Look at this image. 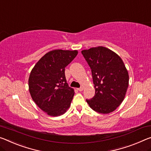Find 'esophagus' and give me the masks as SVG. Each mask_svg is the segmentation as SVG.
Listing matches in <instances>:
<instances>
[{"instance_id": "34e87169", "label": "esophagus", "mask_w": 151, "mask_h": 151, "mask_svg": "<svg viewBox=\"0 0 151 151\" xmlns=\"http://www.w3.org/2000/svg\"><path fill=\"white\" fill-rule=\"evenodd\" d=\"M78 91H82L83 90V87H80V88H77Z\"/></svg>"}]
</instances>
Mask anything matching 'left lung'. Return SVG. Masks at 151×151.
<instances>
[{
    "mask_svg": "<svg viewBox=\"0 0 151 151\" xmlns=\"http://www.w3.org/2000/svg\"><path fill=\"white\" fill-rule=\"evenodd\" d=\"M91 69L95 96L87 99L91 108L100 114H109L122 104L129 83V75L122 60L106 47L81 51Z\"/></svg>",
    "mask_w": 151,
    "mask_h": 151,
    "instance_id": "1",
    "label": "left lung"
}]
</instances>
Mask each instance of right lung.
Wrapping results in <instances>:
<instances>
[{"mask_svg": "<svg viewBox=\"0 0 151 151\" xmlns=\"http://www.w3.org/2000/svg\"><path fill=\"white\" fill-rule=\"evenodd\" d=\"M77 54V50H52L42 57L31 71L28 81L31 96L49 116L63 115L70 106L75 91L66 83L64 70Z\"/></svg>", "mask_w": 151, "mask_h": 151, "instance_id": "1", "label": "right lung"}]
</instances>
